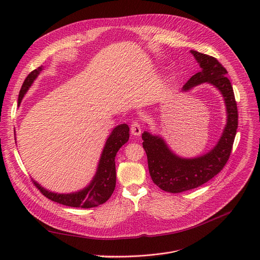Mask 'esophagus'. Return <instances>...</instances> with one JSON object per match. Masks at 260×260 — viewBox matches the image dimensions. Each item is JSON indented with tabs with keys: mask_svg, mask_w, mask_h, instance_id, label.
<instances>
[{
	"mask_svg": "<svg viewBox=\"0 0 260 260\" xmlns=\"http://www.w3.org/2000/svg\"><path fill=\"white\" fill-rule=\"evenodd\" d=\"M131 131H132V134L136 137L140 136L141 133H142V126H141V123L138 121V120H135L133 121L132 125H131Z\"/></svg>",
	"mask_w": 260,
	"mask_h": 260,
	"instance_id": "34e87169",
	"label": "esophagus"
}]
</instances>
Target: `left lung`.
I'll return each mask as SVG.
<instances>
[{"mask_svg":"<svg viewBox=\"0 0 260 260\" xmlns=\"http://www.w3.org/2000/svg\"><path fill=\"white\" fill-rule=\"evenodd\" d=\"M201 71L193 75L182 88L188 91L194 86L209 83L223 96L226 106V124L218 143L204 155L184 158L175 154L158 135L144 132L143 148L146 151L148 168L152 181L171 193H179L197 188L215 177L228 162L238 128V108L228 71L215 57L190 50Z\"/></svg>","mask_w":260,"mask_h":260,"instance_id":"8db88e82","label":"left lung"}]
</instances>
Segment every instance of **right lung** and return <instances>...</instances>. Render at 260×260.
I'll return each instance as SVG.
<instances>
[{
  "mask_svg": "<svg viewBox=\"0 0 260 260\" xmlns=\"http://www.w3.org/2000/svg\"><path fill=\"white\" fill-rule=\"evenodd\" d=\"M42 70L43 67L41 66L28 74L18 95V106L20 105L28 88L31 86L34 80L38 77ZM128 138L129 127L127 124H119L113 128L104 146L95 175L93 176L90 183L83 189L71 193H55L45 189L39 183L32 180L35 186H37V188L47 199L68 207L88 209L106 203L110 197L112 196L116 185V153L121 146L128 141Z\"/></svg>",
  "mask_w": 260,
  "mask_h": 260,
  "instance_id": "add662e5",
  "label": "right lung"
}]
</instances>
